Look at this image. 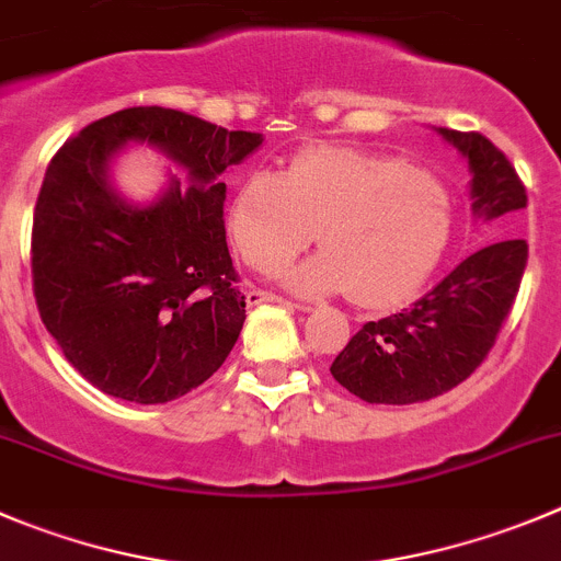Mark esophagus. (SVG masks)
I'll return each mask as SVG.
<instances>
[{"label":"esophagus","mask_w":561,"mask_h":561,"mask_svg":"<svg viewBox=\"0 0 561 561\" xmlns=\"http://www.w3.org/2000/svg\"><path fill=\"white\" fill-rule=\"evenodd\" d=\"M259 302H275V306L291 308V311H311V306H302V302H291L280 295H272V291H261L253 289L248 291V306H259Z\"/></svg>","instance_id":"esophagus-1"}]
</instances>
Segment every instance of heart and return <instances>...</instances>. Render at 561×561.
I'll return each mask as SVG.
<instances>
[{
  "label": "heart",
  "mask_w": 561,
  "mask_h": 561,
  "mask_svg": "<svg viewBox=\"0 0 561 561\" xmlns=\"http://www.w3.org/2000/svg\"><path fill=\"white\" fill-rule=\"evenodd\" d=\"M322 253L280 272L302 295L344 291L364 308L404 300L449 239L444 186L404 159L311 148L289 173L255 170L239 184L231 233L253 270H272L317 239Z\"/></svg>",
  "instance_id": "b5f03b06"
}]
</instances>
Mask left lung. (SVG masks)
<instances>
[{
    "instance_id": "8db88e82",
    "label": "left lung",
    "mask_w": 561,
    "mask_h": 561,
    "mask_svg": "<svg viewBox=\"0 0 561 561\" xmlns=\"http://www.w3.org/2000/svg\"><path fill=\"white\" fill-rule=\"evenodd\" d=\"M471 168L473 215L506 222L529 197L504 151L479 131L437 129ZM529 261L524 239H501L468 255L402 313L366 322L330 375L371 404H413L451 391L493 350Z\"/></svg>"
}]
</instances>
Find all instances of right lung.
I'll return each mask as SVG.
<instances>
[{
    "mask_svg": "<svg viewBox=\"0 0 561 561\" xmlns=\"http://www.w3.org/2000/svg\"><path fill=\"white\" fill-rule=\"evenodd\" d=\"M148 141L187 170L151 207L111 190L108 159ZM164 106L84 126L51 157L32 220L37 313L68 364L110 397L179 399L209 380L239 339L244 295L226 242V168L261 146Z\"/></svg>",
    "mask_w": 561,
    "mask_h": 561,
    "instance_id": "1",
    "label": "right lung"
}]
</instances>
